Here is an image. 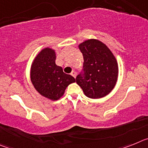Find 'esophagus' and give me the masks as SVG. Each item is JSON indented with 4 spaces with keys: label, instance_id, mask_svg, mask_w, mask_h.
Segmentation results:
<instances>
[{
    "label": "esophagus",
    "instance_id": "34e87169",
    "mask_svg": "<svg viewBox=\"0 0 148 148\" xmlns=\"http://www.w3.org/2000/svg\"><path fill=\"white\" fill-rule=\"evenodd\" d=\"M71 75H73L74 78H75V76H76V72H75V70H73V71L71 73Z\"/></svg>",
    "mask_w": 148,
    "mask_h": 148
}]
</instances>
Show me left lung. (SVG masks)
<instances>
[{"label": "left lung", "instance_id": "left-lung-1", "mask_svg": "<svg viewBox=\"0 0 148 148\" xmlns=\"http://www.w3.org/2000/svg\"><path fill=\"white\" fill-rule=\"evenodd\" d=\"M83 54V69L76 83L86 96L100 99L111 92L116 85L119 68L116 58L102 42L90 39L78 46Z\"/></svg>", "mask_w": 148, "mask_h": 148}]
</instances>
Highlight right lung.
<instances>
[{
    "label": "right lung",
    "instance_id": "right-lung-1",
    "mask_svg": "<svg viewBox=\"0 0 148 148\" xmlns=\"http://www.w3.org/2000/svg\"><path fill=\"white\" fill-rule=\"evenodd\" d=\"M56 53L45 48L36 56L31 67V81L35 90L51 100L59 99L66 87L75 82L72 75L64 73L62 67L56 64Z\"/></svg>",
    "mask_w": 148,
    "mask_h": 148
}]
</instances>
